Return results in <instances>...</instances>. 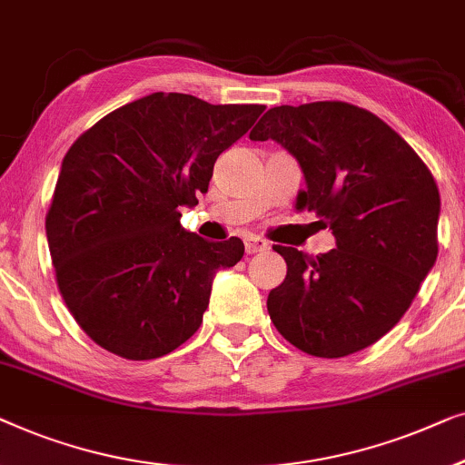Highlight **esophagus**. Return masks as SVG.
<instances>
[{
  "label": "esophagus",
  "instance_id": "34e87169",
  "mask_svg": "<svg viewBox=\"0 0 465 465\" xmlns=\"http://www.w3.org/2000/svg\"><path fill=\"white\" fill-rule=\"evenodd\" d=\"M244 248H246V254H257V252L270 251V244H267L263 238H259V235L248 233L244 238Z\"/></svg>",
  "mask_w": 465,
  "mask_h": 465
}]
</instances>
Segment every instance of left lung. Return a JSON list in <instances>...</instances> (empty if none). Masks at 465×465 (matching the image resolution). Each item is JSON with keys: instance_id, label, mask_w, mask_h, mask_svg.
<instances>
[{"instance_id": "1", "label": "left lung", "mask_w": 465, "mask_h": 465, "mask_svg": "<svg viewBox=\"0 0 465 465\" xmlns=\"http://www.w3.org/2000/svg\"><path fill=\"white\" fill-rule=\"evenodd\" d=\"M267 139L303 170L297 211L316 213L337 240L318 257L276 248L286 278L267 297L272 322L318 358L369 348L404 316L436 261L434 176L388 124L343 101L273 107L251 133Z\"/></svg>"}]
</instances>
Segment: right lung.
Wrapping results in <instances>:
<instances>
[{
    "mask_svg": "<svg viewBox=\"0 0 465 465\" xmlns=\"http://www.w3.org/2000/svg\"><path fill=\"white\" fill-rule=\"evenodd\" d=\"M263 111L153 93L69 147L45 235L64 305L103 350L153 361L200 329L214 272L238 263L244 244L185 232L179 206L198 204L214 162Z\"/></svg>",
    "mask_w": 465,
    "mask_h": 465,
    "instance_id": "add662e5",
    "label": "right lung"
}]
</instances>
